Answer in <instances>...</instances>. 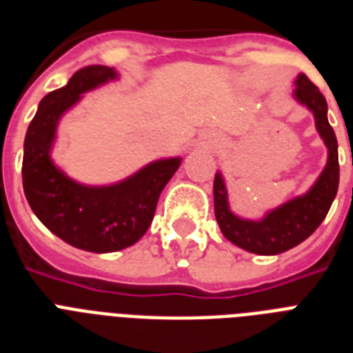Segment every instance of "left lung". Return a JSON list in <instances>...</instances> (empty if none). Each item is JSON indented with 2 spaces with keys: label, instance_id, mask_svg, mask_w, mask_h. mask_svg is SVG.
<instances>
[{
  "label": "left lung",
  "instance_id": "obj_1",
  "mask_svg": "<svg viewBox=\"0 0 353 353\" xmlns=\"http://www.w3.org/2000/svg\"><path fill=\"white\" fill-rule=\"evenodd\" d=\"M293 97L313 113L315 128L328 148L326 166L313 187L306 194L265 212L262 220H245L236 216L229 207L225 179L221 172H216L214 177V214L221 232L234 245L254 254H280L312 236L328 214L339 188L337 139L328 122L326 99L304 73L296 77Z\"/></svg>",
  "mask_w": 353,
  "mask_h": 353
}]
</instances>
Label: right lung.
<instances>
[{
    "label": "right lung",
    "mask_w": 353,
    "mask_h": 353,
    "mask_svg": "<svg viewBox=\"0 0 353 353\" xmlns=\"http://www.w3.org/2000/svg\"><path fill=\"white\" fill-rule=\"evenodd\" d=\"M106 65H88L41 99L23 143V192L43 225L65 243L90 252H115L148 231L166 183L181 157L157 159L113 185H82L51 159L58 122L84 93L117 80Z\"/></svg>",
    "instance_id": "right-lung-1"
}]
</instances>
